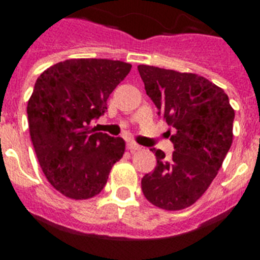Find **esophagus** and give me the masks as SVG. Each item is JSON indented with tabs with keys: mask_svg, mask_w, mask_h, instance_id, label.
Listing matches in <instances>:
<instances>
[{
	"mask_svg": "<svg viewBox=\"0 0 260 260\" xmlns=\"http://www.w3.org/2000/svg\"><path fill=\"white\" fill-rule=\"evenodd\" d=\"M126 148L131 151V152H136V151L142 150V147L139 146V144H136L135 142H128L126 143Z\"/></svg>",
	"mask_w": 260,
	"mask_h": 260,
	"instance_id": "esophagus-1",
	"label": "esophagus"
}]
</instances>
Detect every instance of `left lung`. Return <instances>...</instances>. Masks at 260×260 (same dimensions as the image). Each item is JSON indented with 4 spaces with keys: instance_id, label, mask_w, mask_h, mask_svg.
<instances>
[{
    "instance_id": "8db88e82",
    "label": "left lung",
    "mask_w": 260,
    "mask_h": 260,
    "mask_svg": "<svg viewBox=\"0 0 260 260\" xmlns=\"http://www.w3.org/2000/svg\"><path fill=\"white\" fill-rule=\"evenodd\" d=\"M147 95L173 128L174 152L151 150L156 167L142 179L144 197L166 210L193 205L217 175L232 144L235 110L221 87L193 73L140 64Z\"/></svg>"
}]
</instances>
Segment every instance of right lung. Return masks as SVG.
Returning <instances> with one entry per match:
<instances>
[{
    "mask_svg": "<svg viewBox=\"0 0 260 260\" xmlns=\"http://www.w3.org/2000/svg\"><path fill=\"white\" fill-rule=\"evenodd\" d=\"M109 59H69L43 71L26 113L39 165L51 185L73 200L97 196L125 151L121 138L90 128L109 94L131 71Z\"/></svg>",
    "mask_w": 260,
    "mask_h": 260,
    "instance_id": "obj_1",
    "label": "right lung"
}]
</instances>
